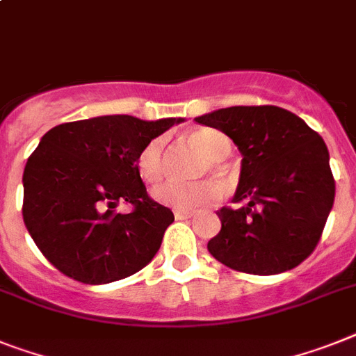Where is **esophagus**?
I'll use <instances>...</instances> for the list:
<instances>
[{"instance_id":"1","label":"esophagus","mask_w":356,"mask_h":356,"mask_svg":"<svg viewBox=\"0 0 356 356\" xmlns=\"http://www.w3.org/2000/svg\"><path fill=\"white\" fill-rule=\"evenodd\" d=\"M195 214V211H184V209H176L175 211V218L176 220H184V218H191Z\"/></svg>"}]
</instances>
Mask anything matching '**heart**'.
Masks as SVG:
<instances>
[{
	"label": "heart",
	"mask_w": 356,
	"mask_h": 356,
	"mask_svg": "<svg viewBox=\"0 0 356 356\" xmlns=\"http://www.w3.org/2000/svg\"><path fill=\"white\" fill-rule=\"evenodd\" d=\"M189 138L209 158L202 172L213 171L220 175L224 171L222 161L231 154V142L225 134L214 129H198L191 132ZM163 147H165V138L154 136L140 149L136 156V169L142 180L154 184L163 176ZM152 198L165 207L193 211L214 204L220 198V189L218 185L209 180L165 181L152 189Z\"/></svg>",
	"instance_id": "heart-1"
}]
</instances>
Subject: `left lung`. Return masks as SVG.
Listing matches in <instances>:
<instances>
[{"label":"left lung","mask_w":356,"mask_h":356,"mask_svg":"<svg viewBox=\"0 0 356 356\" xmlns=\"http://www.w3.org/2000/svg\"><path fill=\"white\" fill-rule=\"evenodd\" d=\"M196 122L227 134L242 154L233 202L207 243L218 262L249 275H277L316 248L334 202L330 152L318 132L275 105L227 107Z\"/></svg>","instance_id":"obj_1"}]
</instances>
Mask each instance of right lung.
<instances>
[{
    "label": "right lung",
    "instance_id": "1",
    "mask_svg": "<svg viewBox=\"0 0 356 356\" xmlns=\"http://www.w3.org/2000/svg\"><path fill=\"white\" fill-rule=\"evenodd\" d=\"M180 122L114 114L43 134L23 171V222L58 271L98 286L131 277L154 258L175 214L149 198L136 156ZM123 199L132 213L115 211Z\"/></svg>",
    "mask_w": 356,
    "mask_h": 356
}]
</instances>
